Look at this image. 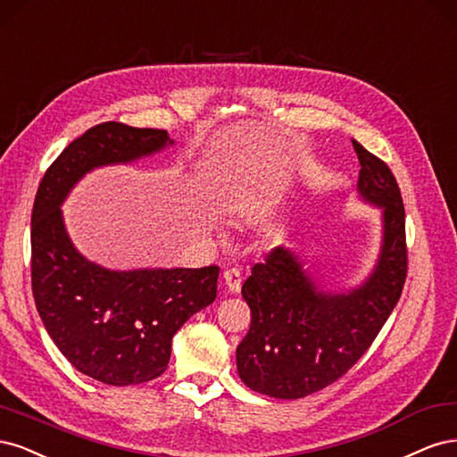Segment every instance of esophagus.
<instances>
[{
	"label": "esophagus",
	"mask_w": 457,
	"mask_h": 457,
	"mask_svg": "<svg viewBox=\"0 0 457 457\" xmlns=\"http://www.w3.org/2000/svg\"><path fill=\"white\" fill-rule=\"evenodd\" d=\"M224 283H226V288H228V292H231V294H237L239 290H241V271L237 270V268H229V270H226L224 271Z\"/></svg>",
	"instance_id": "34e87169"
}]
</instances>
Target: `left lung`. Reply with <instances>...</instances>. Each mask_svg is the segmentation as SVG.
Returning <instances> with one entry per match:
<instances>
[{
	"instance_id": "left-lung-1",
	"label": "left lung",
	"mask_w": 457,
	"mask_h": 457,
	"mask_svg": "<svg viewBox=\"0 0 457 457\" xmlns=\"http://www.w3.org/2000/svg\"><path fill=\"white\" fill-rule=\"evenodd\" d=\"M359 199L379 209L381 243L372 271L347 290H328L288 246L256 263L241 294L253 313L237 347L243 384L273 399L325 389L355 364L389 319L406 278L404 207L384 161L353 140Z\"/></svg>"
}]
</instances>
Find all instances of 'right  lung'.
<instances>
[{
  "instance_id": "obj_1",
  "label": "right lung",
  "mask_w": 457,
  "mask_h": 457,
  "mask_svg": "<svg viewBox=\"0 0 457 457\" xmlns=\"http://www.w3.org/2000/svg\"><path fill=\"white\" fill-rule=\"evenodd\" d=\"M167 130L100 123L66 145L32 209V292L47 334L76 370L137 386L167 370L174 334L216 300L218 266L108 270L71 243L62 204L95 169L129 165L172 145Z\"/></svg>"
}]
</instances>
